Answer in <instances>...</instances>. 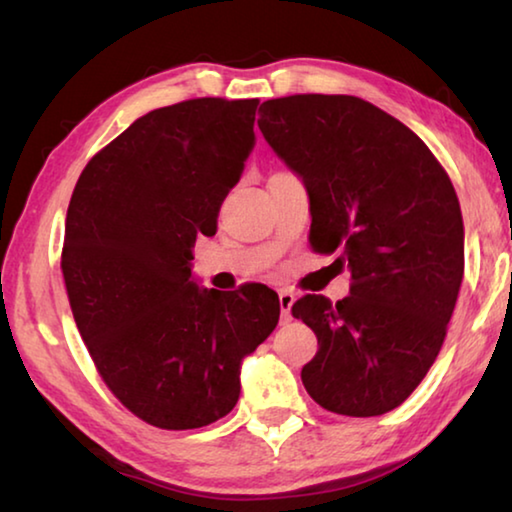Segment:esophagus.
Instances as JSON below:
<instances>
[{
  "instance_id": "esophagus-1",
  "label": "esophagus",
  "mask_w": 512,
  "mask_h": 512,
  "mask_svg": "<svg viewBox=\"0 0 512 512\" xmlns=\"http://www.w3.org/2000/svg\"><path fill=\"white\" fill-rule=\"evenodd\" d=\"M280 311H282V323H289L291 320V307L293 302H296V298H293V293L289 291H280Z\"/></svg>"
}]
</instances>
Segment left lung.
I'll return each instance as SVG.
<instances>
[{"mask_svg": "<svg viewBox=\"0 0 512 512\" xmlns=\"http://www.w3.org/2000/svg\"><path fill=\"white\" fill-rule=\"evenodd\" d=\"M259 131L309 196V239L352 275L332 305L302 296L293 316L318 352L302 384L352 418L393 411L443 348L465 268L452 180L411 128L348 94H296L259 106Z\"/></svg>", "mask_w": 512, "mask_h": 512, "instance_id": "obj_1", "label": "left lung"}]
</instances>
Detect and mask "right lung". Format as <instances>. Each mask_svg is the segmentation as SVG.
<instances>
[{"label":"right lung","instance_id":"obj_1","mask_svg":"<svg viewBox=\"0 0 512 512\" xmlns=\"http://www.w3.org/2000/svg\"><path fill=\"white\" fill-rule=\"evenodd\" d=\"M257 99L158 108L99 151L74 187L63 277L99 375L137 418L198 429L228 415L241 363L280 320L264 284L223 293L192 275L198 235L255 149Z\"/></svg>","mask_w":512,"mask_h":512}]
</instances>
